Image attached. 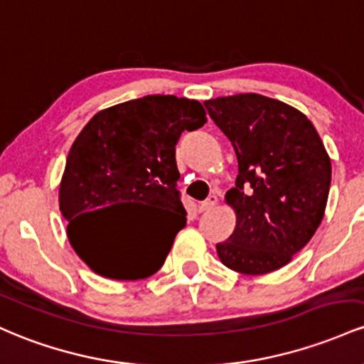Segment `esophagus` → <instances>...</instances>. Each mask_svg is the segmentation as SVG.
<instances>
[{"label": "esophagus", "mask_w": 364, "mask_h": 364, "mask_svg": "<svg viewBox=\"0 0 364 364\" xmlns=\"http://www.w3.org/2000/svg\"><path fill=\"white\" fill-rule=\"evenodd\" d=\"M216 203H218V199H216V196L211 194L210 198L204 199V201L199 204V211H201V213H203V211H210L211 208L216 206Z\"/></svg>", "instance_id": "obj_1"}]
</instances>
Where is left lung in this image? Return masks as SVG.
<instances>
[{
  "label": "left lung",
  "instance_id": "1",
  "mask_svg": "<svg viewBox=\"0 0 364 364\" xmlns=\"http://www.w3.org/2000/svg\"><path fill=\"white\" fill-rule=\"evenodd\" d=\"M204 106L239 163L235 187L225 196L237 222L216 244L218 258L246 275L279 270L311 240L325 215L332 165L323 142L299 109L261 94Z\"/></svg>",
  "mask_w": 364,
  "mask_h": 364
}]
</instances>
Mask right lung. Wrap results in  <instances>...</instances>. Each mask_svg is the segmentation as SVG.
Here are the masks:
<instances>
[{"mask_svg":"<svg viewBox=\"0 0 364 364\" xmlns=\"http://www.w3.org/2000/svg\"><path fill=\"white\" fill-rule=\"evenodd\" d=\"M199 101L144 96L96 113L73 141L60 183V211L80 259L113 280L151 277L186 227L175 146L206 124ZM125 205L120 217L105 211Z\"/></svg>","mask_w":364,"mask_h":364,"instance_id":"obj_1","label":"right lung"}]
</instances>
